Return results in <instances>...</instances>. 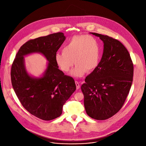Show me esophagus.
Masks as SVG:
<instances>
[{"label":"esophagus","mask_w":146,"mask_h":146,"mask_svg":"<svg viewBox=\"0 0 146 146\" xmlns=\"http://www.w3.org/2000/svg\"><path fill=\"white\" fill-rule=\"evenodd\" d=\"M75 83H76V89H77V90H78V89L80 88V87L79 82H78V81H75Z\"/></svg>","instance_id":"esophagus-1"}]
</instances>
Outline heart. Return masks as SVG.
I'll return each mask as SVG.
<instances>
[{
    "mask_svg": "<svg viewBox=\"0 0 146 146\" xmlns=\"http://www.w3.org/2000/svg\"><path fill=\"white\" fill-rule=\"evenodd\" d=\"M101 47L96 38L90 35H75L71 37L62 48V52H57L55 59L59 68L68 72L76 65L71 74L80 77L87 71L94 70L100 59Z\"/></svg>",
    "mask_w": 146,
    "mask_h": 146,
    "instance_id": "heart-1",
    "label": "heart"
}]
</instances>
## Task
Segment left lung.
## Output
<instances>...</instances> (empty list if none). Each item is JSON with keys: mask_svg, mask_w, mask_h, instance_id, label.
Listing matches in <instances>:
<instances>
[{"mask_svg": "<svg viewBox=\"0 0 146 146\" xmlns=\"http://www.w3.org/2000/svg\"><path fill=\"white\" fill-rule=\"evenodd\" d=\"M104 43L98 67L86 79L81 89L87 114L97 120L115 115L122 107L129 92L133 76L130 54L119 41L96 33Z\"/></svg>", "mask_w": 146, "mask_h": 146, "instance_id": "1", "label": "left lung"}]
</instances>
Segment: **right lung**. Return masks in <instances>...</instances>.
<instances>
[{"label":"right lung","instance_id":"add662e5","mask_svg":"<svg viewBox=\"0 0 146 146\" xmlns=\"http://www.w3.org/2000/svg\"><path fill=\"white\" fill-rule=\"evenodd\" d=\"M66 37L62 32L32 39L20 47L11 66L13 89L23 106L31 114L45 121L54 119L76 89L74 79L58 69L55 56ZM42 53L49 63L44 76L33 78L27 73L23 56Z\"/></svg>","mask_w":146,"mask_h":146}]
</instances>
